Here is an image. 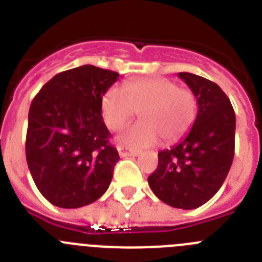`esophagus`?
I'll use <instances>...</instances> for the list:
<instances>
[{
	"mask_svg": "<svg viewBox=\"0 0 262 262\" xmlns=\"http://www.w3.org/2000/svg\"><path fill=\"white\" fill-rule=\"evenodd\" d=\"M118 152H119L120 157H126V156H138L139 152L133 151L129 148L124 147V145H118Z\"/></svg>",
	"mask_w": 262,
	"mask_h": 262,
	"instance_id": "obj_1",
	"label": "esophagus"
}]
</instances>
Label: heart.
Masks as SVG:
<instances>
[{
	"mask_svg": "<svg viewBox=\"0 0 262 262\" xmlns=\"http://www.w3.org/2000/svg\"><path fill=\"white\" fill-rule=\"evenodd\" d=\"M142 120L124 129L118 142L128 147L148 148L160 139L173 143L184 138L196 118V98L166 78H144L127 82L124 89L111 86L101 101L102 119L118 131L136 114Z\"/></svg>",
	"mask_w": 262,
	"mask_h": 262,
	"instance_id": "b5f03b06",
	"label": "heart"
}]
</instances>
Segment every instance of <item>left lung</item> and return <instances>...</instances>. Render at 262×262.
Instances as JSON below:
<instances>
[{
    "label": "left lung",
    "instance_id": "left-lung-1",
    "mask_svg": "<svg viewBox=\"0 0 262 262\" xmlns=\"http://www.w3.org/2000/svg\"><path fill=\"white\" fill-rule=\"evenodd\" d=\"M198 103L190 133L170 149L159 152V165L148 177L155 195L176 209L205 205L221 189L235 154V111L212 81L181 72Z\"/></svg>",
    "mask_w": 262,
    "mask_h": 262
}]
</instances>
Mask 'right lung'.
I'll return each mask as SVG.
<instances>
[{"mask_svg": "<svg viewBox=\"0 0 262 262\" xmlns=\"http://www.w3.org/2000/svg\"><path fill=\"white\" fill-rule=\"evenodd\" d=\"M117 72L82 66L57 73L32 99L26 159L48 202L77 209L96 202L110 186L118 151L108 143L101 101Z\"/></svg>", "mask_w": 262, "mask_h": 262, "instance_id": "right-lung-1", "label": "right lung"}]
</instances>
